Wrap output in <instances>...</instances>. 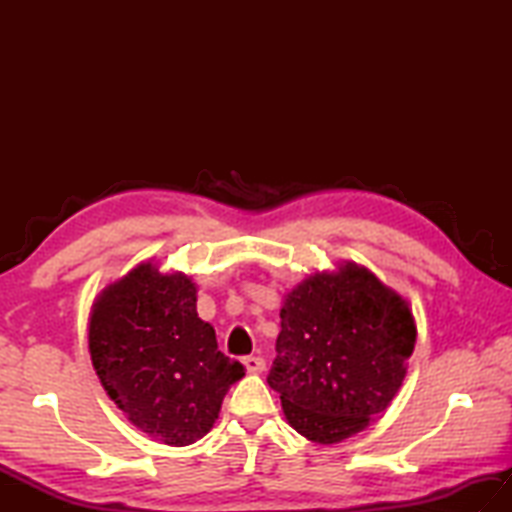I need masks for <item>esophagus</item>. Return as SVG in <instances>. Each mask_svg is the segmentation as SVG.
<instances>
[{"label": "esophagus", "mask_w": 512, "mask_h": 512, "mask_svg": "<svg viewBox=\"0 0 512 512\" xmlns=\"http://www.w3.org/2000/svg\"><path fill=\"white\" fill-rule=\"evenodd\" d=\"M242 363H244V367H246V372H248V374L264 372V367H266V361H264L262 356H246Z\"/></svg>", "instance_id": "34e87169"}]
</instances>
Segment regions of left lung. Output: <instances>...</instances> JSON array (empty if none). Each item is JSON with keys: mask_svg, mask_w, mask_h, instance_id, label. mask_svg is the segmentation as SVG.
<instances>
[{"mask_svg": "<svg viewBox=\"0 0 512 512\" xmlns=\"http://www.w3.org/2000/svg\"><path fill=\"white\" fill-rule=\"evenodd\" d=\"M268 374L288 424L336 444L363 431L394 400L416 345L409 303L354 262L314 273L281 306Z\"/></svg>", "mask_w": 512, "mask_h": 512, "instance_id": "obj_1", "label": "left lung"}]
</instances>
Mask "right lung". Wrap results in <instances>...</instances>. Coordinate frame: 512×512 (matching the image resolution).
<instances>
[{"instance_id": "obj_1", "label": "right lung", "mask_w": 512, "mask_h": 512, "mask_svg": "<svg viewBox=\"0 0 512 512\" xmlns=\"http://www.w3.org/2000/svg\"><path fill=\"white\" fill-rule=\"evenodd\" d=\"M198 286L145 262L107 286L90 312V356L116 407L147 436L187 447L213 429L244 365L217 350L198 317Z\"/></svg>"}]
</instances>
